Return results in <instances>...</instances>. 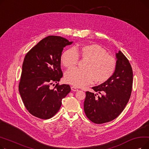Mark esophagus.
<instances>
[{
  "label": "esophagus",
  "instance_id": "esophagus-1",
  "mask_svg": "<svg viewBox=\"0 0 149 149\" xmlns=\"http://www.w3.org/2000/svg\"><path fill=\"white\" fill-rule=\"evenodd\" d=\"M71 90H72V91H74V92L79 91V89H78L76 87H74V86H72V87H71Z\"/></svg>",
  "mask_w": 149,
  "mask_h": 149
}]
</instances>
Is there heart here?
Listing matches in <instances>:
<instances>
[{"label": "heart", "instance_id": "1", "mask_svg": "<svg viewBox=\"0 0 149 149\" xmlns=\"http://www.w3.org/2000/svg\"><path fill=\"white\" fill-rule=\"evenodd\" d=\"M79 56L87 60L84 70L70 69L65 72V80L75 86L80 87L91 84L93 81L102 83L111 79L116 66L115 59L97 44H88L65 50L60 60L65 67L70 68L79 61Z\"/></svg>", "mask_w": 149, "mask_h": 149}]
</instances>
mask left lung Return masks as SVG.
I'll list each match as a JSON object with an SVG mask.
<instances>
[{"label":"left lung","instance_id":"8db88e82","mask_svg":"<svg viewBox=\"0 0 149 149\" xmlns=\"http://www.w3.org/2000/svg\"><path fill=\"white\" fill-rule=\"evenodd\" d=\"M116 66L111 79L97 86L94 93L87 91L84 102L86 115L93 123L103 124L111 121L123 112L130 97L133 72L126 56L119 51L116 53Z\"/></svg>","mask_w":149,"mask_h":149}]
</instances>
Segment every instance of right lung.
Listing matches in <instances>:
<instances>
[{"label": "right lung", "instance_id": "add662e5", "mask_svg": "<svg viewBox=\"0 0 149 149\" xmlns=\"http://www.w3.org/2000/svg\"><path fill=\"white\" fill-rule=\"evenodd\" d=\"M73 42L60 36H49L42 39L25 56L19 91L28 112L40 119L51 118L61 106L62 99L70 91L68 84L57 83L63 77L60 57L63 49Z\"/></svg>", "mask_w": 149, "mask_h": 149}]
</instances>
